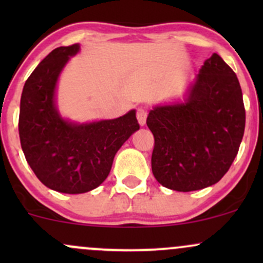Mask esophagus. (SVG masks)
Listing matches in <instances>:
<instances>
[{
    "mask_svg": "<svg viewBox=\"0 0 263 263\" xmlns=\"http://www.w3.org/2000/svg\"><path fill=\"white\" fill-rule=\"evenodd\" d=\"M146 119H147V110L143 107H140L137 110L138 123H140L141 126H144V123H146Z\"/></svg>",
    "mask_w": 263,
    "mask_h": 263,
    "instance_id": "34e87169",
    "label": "esophagus"
}]
</instances>
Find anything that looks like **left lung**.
<instances>
[{"mask_svg": "<svg viewBox=\"0 0 263 263\" xmlns=\"http://www.w3.org/2000/svg\"><path fill=\"white\" fill-rule=\"evenodd\" d=\"M242 91L234 70L214 53L183 104L157 106L147 126L155 137L152 172L178 192L218 183L231 167L245 131Z\"/></svg>", "mask_w": 263, "mask_h": 263, "instance_id": "left-lung-1", "label": "left lung"}]
</instances>
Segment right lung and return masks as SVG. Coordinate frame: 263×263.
Listing matches in <instances>:
<instances>
[{
	"label": "right lung",
	"instance_id": "right-lung-1",
	"mask_svg": "<svg viewBox=\"0 0 263 263\" xmlns=\"http://www.w3.org/2000/svg\"><path fill=\"white\" fill-rule=\"evenodd\" d=\"M79 48H55L39 63L23 87L18 120L29 167L45 186L66 194H81L100 185L117 151L140 128L135 110L119 119L85 125L59 116L54 105L57 80Z\"/></svg>",
	"mask_w": 263,
	"mask_h": 263
}]
</instances>
